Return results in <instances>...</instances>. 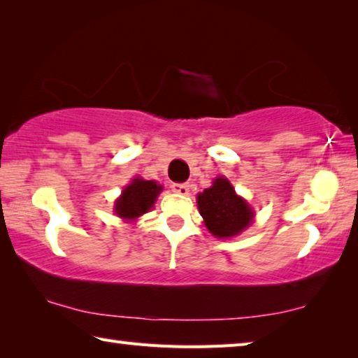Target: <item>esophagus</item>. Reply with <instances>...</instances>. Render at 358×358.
I'll use <instances>...</instances> for the list:
<instances>
[{"label":"esophagus","mask_w":358,"mask_h":358,"mask_svg":"<svg viewBox=\"0 0 358 358\" xmlns=\"http://www.w3.org/2000/svg\"><path fill=\"white\" fill-rule=\"evenodd\" d=\"M171 187L173 192L181 194V196H185V194L189 192V185H186V183H173Z\"/></svg>","instance_id":"34e87169"}]
</instances>
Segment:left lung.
<instances>
[{"mask_svg": "<svg viewBox=\"0 0 358 358\" xmlns=\"http://www.w3.org/2000/svg\"><path fill=\"white\" fill-rule=\"evenodd\" d=\"M197 207L210 234L217 238L235 237L250 226L254 217L252 208L237 196L224 177H217L213 185L199 194Z\"/></svg>", "mask_w": 358, "mask_h": 358, "instance_id": "8db88e82", "label": "left lung"}]
</instances>
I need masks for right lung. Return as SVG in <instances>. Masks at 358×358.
I'll return each instance as SVG.
<instances>
[{"instance_id": "obj_1", "label": "right lung", "mask_w": 358, "mask_h": 358, "mask_svg": "<svg viewBox=\"0 0 358 358\" xmlns=\"http://www.w3.org/2000/svg\"><path fill=\"white\" fill-rule=\"evenodd\" d=\"M162 191V186L156 181H148L142 178H134L121 192V196L115 202V213L123 220L132 221L136 217L153 207L157 196Z\"/></svg>"}]
</instances>
